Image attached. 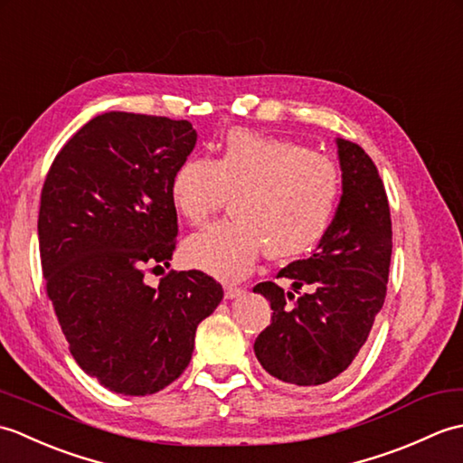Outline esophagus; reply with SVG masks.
Segmentation results:
<instances>
[{
  "instance_id": "34e87169",
  "label": "esophagus",
  "mask_w": 463,
  "mask_h": 463,
  "mask_svg": "<svg viewBox=\"0 0 463 463\" xmlns=\"http://www.w3.org/2000/svg\"><path fill=\"white\" fill-rule=\"evenodd\" d=\"M244 290L241 288V287H232V284H226L224 287V298H229V300H232V298H237V297H241Z\"/></svg>"
}]
</instances>
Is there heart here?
Wrapping results in <instances>:
<instances>
[{
	"label": "heart",
	"instance_id": "1",
	"mask_svg": "<svg viewBox=\"0 0 463 463\" xmlns=\"http://www.w3.org/2000/svg\"><path fill=\"white\" fill-rule=\"evenodd\" d=\"M234 194L229 222L206 226L183 244V260L221 280H239L267 250L298 259L328 232L342 176L326 155L250 129L224 135L214 159L189 156L173 175L171 199L186 222L201 224Z\"/></svg>",
	"mask_w": 463,
	"mask_h": 463
}]
</instances>
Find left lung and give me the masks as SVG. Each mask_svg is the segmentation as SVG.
<instances>
[{
    "mask_svg": "<svg viewBox=\"0 0 463 463\" xmlns=\"http://www.w3.org/2000/svg\"><path fill=\"white\" fill-rule=\"evenodd\" d=\"M336 145L342 196L318 250L279 272L277 279L292 280V292L270 280L254 287L272 308L254 354L270 376L298 388H317L350 366L386 298L392 259L386 189L360 145L346 139ZM304 286L311 290L300 293Z\"/></svg>",
    "mask_w": 463,
    "mask_h": 463,
    "instance_id": "obj_1",
    "label": "left lung"
}]
</instances>
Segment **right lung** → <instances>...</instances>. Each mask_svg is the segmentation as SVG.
<instances>
[{"label":"right lung","mask_w":463,"mask_h":463,"mask_svg":"<svg viewBox=\"0 0 463 463\" xmlns=\"http://www.w3.org/2000/svg\"><path fill=\"white\" fill-rule=\"evenodd\" d=\"M196 143L189 121L111 111L57 153L39 206L47 297L75 362L101 386L146 396L189 366L194 332L222 300L201 270L145 284L176 244L171 181Z\"/></svg>","instance_id":"obj_1"}]
</instances>
